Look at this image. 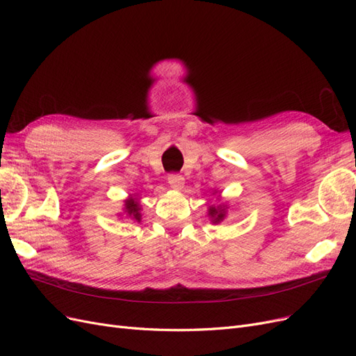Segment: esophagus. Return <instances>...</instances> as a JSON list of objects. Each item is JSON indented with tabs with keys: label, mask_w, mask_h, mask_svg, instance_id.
Segmentation results:
<instances>
[{
	"label": "esophagus",
	"mask_w": 356,
	"mask_h": 356,
	"mask_svg": "<svg viewBox=\"0 0 356 356\" xmlns=\"http://www.w3.org/2000/svg\"><path fill=\"white\" fill-rule=\"evenodd\" d=\"M168 182L172 188L182 190V187H184V177H181L178 174H170L168 175Z\"/></svg>",
	"instance_id": "1"
}]
</instances>
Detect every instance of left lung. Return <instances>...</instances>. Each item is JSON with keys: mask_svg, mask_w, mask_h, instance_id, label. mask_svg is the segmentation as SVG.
I'll use <instances>...</instances> for the list:
<instances>
[{"mask_svg": "<svg viewBox=\"0 0 356 356\" xmlns=\"http://www.w3.org/2000/svg\"><path fill=\"white\" fill-rule=\"evenodd\" d=\"M208 215L211 217V221L213 224H218L225 218V207H222V204H220V207H217V208L211 207L208 211Z\"/></svg>", "mask_w": 356, "mask_h": 356, "instance_id": "8db88e82", "label": "left lung"}]
</instances>
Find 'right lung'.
Wrapping results in <instances>:
<instances>
[{
    "label": "right lung",
    "mask_w": 356,
    "mask_h": 356,
    "mask_svg": "<svg viewBox=\"0 0 356 356\" xmlns=\"http://www.w3.org/2000/svg\"><path fill=\"white\" fill-rule=\"evenodd\" d=\"M124 212L126 217L131 218L134 221H141V204H139L138 199L135 196H131L129 199L124 200Z\"/></svg>",
    "instance_id": "1"
}]
</instances>
